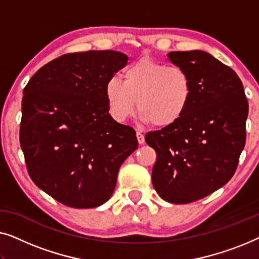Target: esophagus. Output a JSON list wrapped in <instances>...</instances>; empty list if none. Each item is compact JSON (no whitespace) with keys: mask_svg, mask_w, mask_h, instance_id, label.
I'll return each instance as SVG.
<instances>
[{"mask_svg":"<svg viewBox=\"0 0 259 259\" xmlns=\"http://www.w3.org/2000/svg\"><path fill=\"white\" fill-rule=\"evenodd\" d=\"M137 139H138V143L140 145H143L145 143V136L141 132H137Z\"/></svg>","mask_w":259,"mask_h":259,"instance_id":"obj_1","label":"esophagus"}]
</instances>
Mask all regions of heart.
Wrapping results in <instances>:
<instances>
[{
  "instance_id": "obj_1",
  "label": "heart",
  "mask_w": 259,
  "mask_h": 259,
  "mask_svg": "<svg viewBox=\"0 0 259 259\" xmlns=\"http://www.w3.org/2000/svg\"><path fill=\"white\" fill-rule=\"evenodd\" d=\"M122 77L112 76L105 84L109 113L119 122L133 115L138 100L144 122L172 126L183 118L192 100V81L178 66L144 58L127 67Z\"/></svg>"
}]
</instances>
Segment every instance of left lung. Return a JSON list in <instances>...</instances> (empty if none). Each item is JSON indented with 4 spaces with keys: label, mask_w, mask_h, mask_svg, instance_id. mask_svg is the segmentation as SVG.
Instances as JSON below:
<instances>
[{
    "label": "left lung",
    "mask_w": 259,
    "mask_h": 259,
    "mask_svg": "<svg viewBox=\"0 0 259 259\" xmlns=\"http://www.w3.org/2000/svg\"><path fill=\"white\" fill-rule=\"evenodd\" d=\"M173 65L189 74L193 95L175 125L148 132L157 152L152 184L162 199L187 204L224 186L245 146L249 113L243 83L235 70L204 51L171 52Z\"/></svg>",
    "instance_id": "obj_1"
}]
</instances>
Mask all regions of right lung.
I'll return each instance as SVG.
<instances>
[{"instance_id": "1", "label": "right lung", "mask_w": 259, "mask_h": 259, "mask_svg": "<svg viewBox=\"0 0 259 259\" xmlns=\"http://www.w3.org/2000/svg\"><path fill=\"white\" fill-rule=\"evenodd\" d=\"M115 51L66 54L41 67L23 90L20 144L28 173L63 205L98 207L112 197L136 131L108 113L105 84L126 66Z\"/></svg>"}]
</instances>
